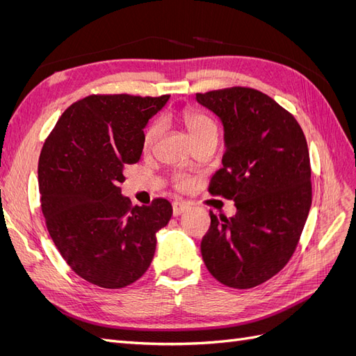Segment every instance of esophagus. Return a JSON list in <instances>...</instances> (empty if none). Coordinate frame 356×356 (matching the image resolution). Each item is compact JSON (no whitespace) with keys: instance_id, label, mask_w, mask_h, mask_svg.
<instances>
[{"instance_id":"obj_1","label":"esophagus","mask_w":356,"mask_h":356,"mask_svg":"<svg viewBox=\"0 0 356 356\" xmlns=\"http://www.w3.org/2000/svg\"><path fill=\"white\" fill-rule=\"evenodd\" d=\"M172 209H174L175 217H178V215H181L182 212L188 209V203H186V202H174V204H172Z\"/></svg>"}]
</instances>
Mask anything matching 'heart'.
Returning <instances> with one entry per match:
<instances>
[{
	"mask_svg": "<svg viewBox=\"0 0 356 356\" xmlns=\"http://www.w3.org/2000/svg\"><path fill=\"white\" fill-rule=\"evenodd\" d=\"M181 118L182 122H184L187 131L195 144L208 138H212V139L218 138V126L209 115L188 108L182 111ZM161 132H163V123L160 120H156L154 123L149 124L144 134V148L152 149L157 144ZM174 186L179 190H184L190 186V181L184 175H177L174 178Z\"/></svg>",
	"mask_w": 356,
	"mask_h": 356,
	"instance_id": "obj_1",
	"label": "heart"
}]
</instances>
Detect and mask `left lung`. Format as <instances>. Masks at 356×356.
I'll return each instance as SVG.
<instances>
[{
    "label": "left lung",
    "mask_w": 356,
    "mask_h": 356,
    "mask_svg": "<svg viewBox=\"0 0 356 356\" xmlns=\"http://www.w3.org/2000/svg\"><path fill=\"white\" fill-rule=\"evenodd\" d=\"M224 124L222 168L212 196L233 200L227 218L212 211L200 250L211 275L230 288H254L293 257L312 204L309 148L296 117L251 88L196 93Z\"/></svg>",
    "instance_id": "1"
}]
</instances>
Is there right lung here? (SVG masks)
Instances as JSON below:
<instances>
[{"mask_svg":"<svg viewBox=\"0 0 356 356\" xmlns=\"http://www.w3.org/2000/svg\"><path fill=\"white\" fill-rule=\"evenodd\" d=\"M170 95H89L63 111L38 161L41 211L63 260L84 281L124 288L153 261L172 204L134 208L123 170L141 159L144 127Z\"/></svg>","mask_w":356,"mask_h":356,"instance_id":"obj_1","label":"right lung"}]
</instances>
